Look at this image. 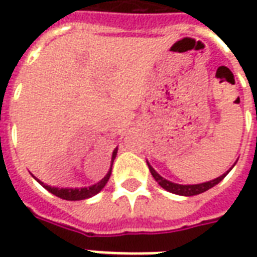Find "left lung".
I'll list each match as a JSON object with an SVG mask.
<instances>
[{
  "label": "left lung",
  "mask_w": 257,
  "mask_h": 257,
  "mask_svg": "<svg viewBox=\"0 0 257 257\" xmlns=\"http://www.w3.org/2000/svg\"><path fill=\"white\" fill-rule=\"evenodd\" d=\"M149 167V172L152 174V177L158 181V184L161 185L162 188H165L169 192H173V194H177V195H183V196H194V195H199L202 192H205V191L210 190L212 187H214L216 184H219L223 178L227 176V173H224L223 176H220V177L214 178L212 181H207V183H202V184H195V185H181V184H174L172 181H167L163 177H161L158 173L155 172L154 169L151 167V165L148 163Z\"/></svg>",
  "instance_id": "obj_1"
}]
</instances>
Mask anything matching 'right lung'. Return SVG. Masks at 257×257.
I'll return each instance as SVG.
<instances>
[{
	"instance_id": "right-lung-1",
	"label": "right lung",
	"mask_w": 257,
	"mask_h": 257,
	"mask_svg": "<svg viewBox=\"0 0 257 257\" xmlns=\"http://www.w3.org/2000/svg\"><path fill=\"white\" fill-rule=\"evenodd\" d=\"M116 154H117V149H114L113 151V155H112V163H113V159L116 158ZM110 173H112V167H110V170L108 172V174H106L99 183L94 184V185H91L88 188H74V190L73 188H54V187H50V185H45L44 183H41L37 178H36V180L44 187L45 190L50 191L51 194H54V195L58 196V198H61V199H66V201H81V199H87V198H90V196H94L95 194H98L99 191L102 190L103 187L106 185V183H108L109 177H110Z\"/></svg>"
}]
</instances>
